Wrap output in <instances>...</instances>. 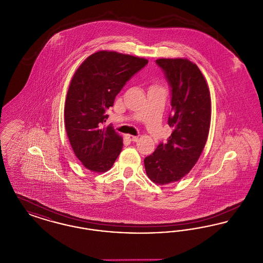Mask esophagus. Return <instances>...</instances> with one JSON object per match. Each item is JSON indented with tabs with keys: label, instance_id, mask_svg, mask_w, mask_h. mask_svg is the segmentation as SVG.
Wrapping results in <instances>:
<instances>
[{
	"label": "esophagus",
	"instance_id": "1",
	"mask_svg": "<svg viewBox=\"0 0 263 263\" xmlns=\"http://www.w3.org/2000/svg\"><path fill=\"white\" fill-rule=\"evenodd\" d=\"M125 137L127 140L132 141V142H137L138 141L137 136H133V135H129V134H128V135H126Z\"/></svg>",
	"mask_w": 263,
	"mask_h": 263
}]
</instances>
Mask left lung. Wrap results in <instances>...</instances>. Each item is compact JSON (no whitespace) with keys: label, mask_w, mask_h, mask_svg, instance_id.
Here are the masks:
<instances>
[{"label":"left lung","mask_w":263,"mask_h":263,"mask_svg":"<svg viewBox=\"0 0 263 263\" xmlns=\"http://www.w3.org/2000/svg\"><path fill=\"white\" fill-rule=\"evenodd\" d=\"M171 88L174 128L166 144L161 142L145 158L146 173L152 181L167 184L181 179L198 161L205 147L211 121V98L207 83L196 64L187 59H158Z\"/></svg>","instance_id":"1"}]
</instances>
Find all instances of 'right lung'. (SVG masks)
<instances>
[{
    "label": "right lung",
    "mask_w": 263,
    "mask_h": 263,
    "mask_svg": "<svg viewBox=\"0 0 263 263\" xmlns=\"http://www.w3.org/2000/svg\"><path fill=\"white\" fill-rule=\"evenodd\" d=\"M148 64L144 58L114 51H99L78 68L68 89L65 127L80 162L91 172L111 168L122 150V138L103 126L115 97Z\"/></svg>",
    "instance_id": "1"
}]
</instances>
